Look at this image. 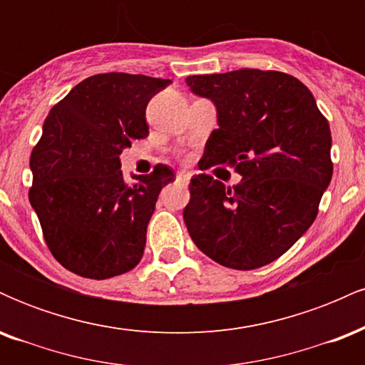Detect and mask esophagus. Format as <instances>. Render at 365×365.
I'll list each match as a JSON object with an SVG mask.
<instances>
[{"mask_svg": "<svg viewBox=\"0 0 365 365\" xmlns=\"http://www.w3.org/2000/svg\"><path fill=\"white\" fill-rule=\"evenodd\" d=\"M190 178H192L190 171L182 170V171H178V173H177V180H178V182H180V183H185V185H187L188 182H190Z\"/></svg>", "mask_w": 365, "mask_h": 365, "instance_id": "34e87169", "label": "esophagus"}]
</instances>
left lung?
Instances as JSON below:
<instances>
[{"instance_id": "obj_1", "label": "left lung", "mask_w": 365, "mask_h": 365, "mask_svg": "<svg viewBox=\"0 0 365 365\" xmlns=\"http://www.w3.org/2000/svg\"><path fill=\"white\" fill-rule=\"evenodd\" d=\"M187 83L217 113L204 168L230 165L242 175L233 187L206 173L190 180L183 209L190 238L221 266H266L316 220L333 177L328 120L312 92L283 72L242 68L192 75Z\"/></svg>"}]
</instances>
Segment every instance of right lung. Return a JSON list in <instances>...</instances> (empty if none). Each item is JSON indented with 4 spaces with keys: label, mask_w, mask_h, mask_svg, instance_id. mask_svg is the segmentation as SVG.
Returning <instances> with one entry per match:
<instances>
[{
    "label": "right lung",
    "mask_w": 365,
    "mask_h": 365,
    "mask_svg": "<svg viewBox=\"0 0 365 365\" xmlns=\"http://www.w3.org/2000/svg\"><path fill=\"white\" fill-rule=\"evenodd\" d=\"M168 78L99 73L54 104L31 154L29 200L49 250L63 267L91 279L127 273L144 254L159 192L170 166L127 183L120 154L145 139V108Z\"/></svg>",
    "instance_id": "obj_1"
}]
</instances>
